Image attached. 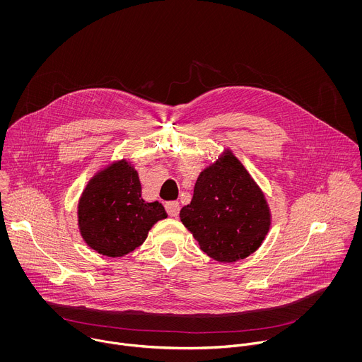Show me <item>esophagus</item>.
Returning <instances> with one entry per match:
<instances>
[{"instance_id": "obj_1", "label": "esophagus", "mask_w": 362, "mask_h": 362, "mask_svg": "<svg viewBox=\"0 0 362 362\" xmlns=\"http://www.w3.org/2000/svg\"><path fill=\"white\" fill-rule=\"evenodd\" d=\"M165 210L171 217H175L180 213V204L178 202H167Z\"/></svg>"}]
</instances>
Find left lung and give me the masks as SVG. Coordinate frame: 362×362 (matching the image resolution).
Instances as JSON below:
<instances>
[{"label":"left lung","mask_w":362,"mask_h":362,"mask_svg":"<svg viewBox=\"0 0 362 362\" xmlns=\"http://www.w3.org/2000/svg\"><path fill=\"white\" fill-rule=\"evenodd\" d=\"M180 218L201 250L224 263L254 254L270 227L264 195L231 152L201 173Z\"/></svg>","instance_id":"obj_1"}]
</instances>
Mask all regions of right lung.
<instances>
[{
    "label": "right lung",
    "mask_w": 362,
    "mask_h": 362,
    "mask_svg": "<svg viewBox=\"0 0 362 362\" xmlns=\"http://www.w3.org/2000/svg\"><path fill=\"white\" fill-rule=\"evenodd\" d=\"M141 194L138 173L124 160L96 174L78 205L79 230L86 244L110 258L138 248L156 221L167 217L161 204H148Z\"/></svg>",
    "instance_id": "right-lung-1"
}]
</instances>
